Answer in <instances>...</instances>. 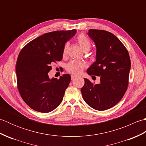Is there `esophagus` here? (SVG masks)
Listing matches in <instances>:
<instances>
[{
    "instance_id": "34e87169",
    "label": "esophagus",
    "mask_w": 146,
    "mask_h": 146,
    "mask_svg": "<svg viewBox=\"0 0 146 146\" xmlns=\"http://www.w3.org/2000/svg\"><path fill=\"white\" fill-rule=\"evenodd\" d=\"M77 76L76 75H71V80H74V79H75L76 78H77Z\"/></svg>"
}]
</instances>
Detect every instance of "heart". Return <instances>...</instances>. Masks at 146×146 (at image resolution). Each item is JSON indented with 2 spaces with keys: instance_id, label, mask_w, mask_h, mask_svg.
Here are the masks:
<instances>
[{
  "instance_id": "1",
  "label": "heart",
  "mask_w": 146,
  "mask_h": 146,
  "mask_svg": "<svg viewBox=\"0 0 146 146\" xmlns=\"http://www.w3.org/2000/svg\"><path fill=\"white\" fill-rule=\"evenodd\" d=\"M77 42H78L80 47L84 51L90 50L91 48V42L89 39L83 34H80L77 36ZM68 44L66 43L64 44L63 49V56H66L68 51ZM86 66L85 63L83 61H71L66 65V70L70 73L74 74V75H79L82 73L83 70Z\"/></svg>"
}]
</instances>
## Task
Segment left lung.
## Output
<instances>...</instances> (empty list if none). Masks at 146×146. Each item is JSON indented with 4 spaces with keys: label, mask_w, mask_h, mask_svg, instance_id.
I'll return each mask as SVG.
<instances>
[{
    "label": "left lung",
    "mask_w": 146,
    "mask_h": 146,
    "mask_svg": "<svg viewBox=\"0 0 146 146\" xmlns=\"http://www.w3.org/2000/svg\"><path fill=\"white\" fill-rule=\"evenodd\" d=\"M88 35L95 43L97 53L96 61L86 72L90 76H100V83L94 85L84 78L81 92L90 107L107 110L119 103L127 89L131 60L127 49L112 33L89 29Z\"/></svg>",
    "instance_id": "8db88e82"
}]
</instances>
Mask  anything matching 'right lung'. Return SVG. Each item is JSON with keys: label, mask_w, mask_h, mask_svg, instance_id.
Here are the masks:
<instances>
[{"label": "right lung", "mask_w": 146, "mask_h": 146, "mask_svg": "<svg viewBox=\"0 0 146 146\" xmlns=\"http://www.w3.org/2000/svg\"><path fill=\"white\" fill-rule=\"evenodd\" d=\"M76 33L73 29L45 33L21 49L15 67L17 88L32 109L48 113L61 103L71 76L64 74L59 79H50L48 73L52 64L62 60L65 43Z\"/></svg>", "instance_id": "1"}]
</instances>
